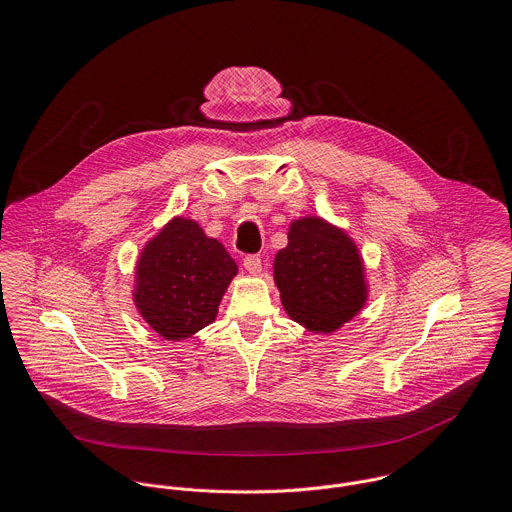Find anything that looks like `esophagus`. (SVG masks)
<instances>
[{
	"mask_svg": "<svg viewBox=\"0 0 512 512\" xmlns=\"http://www.w3.org/2000/svg\"><path fill=\"white\" fill-rule=\"evenodd\" d=\"M244 268H246V272L258 276V274L262 272V260H260V256H256V254L246 256V258H244Z\"/></svg>",
	"mask_w": 512,
	"mask_h": 512,
	"instance_id": "1",
	"label": "esophagus"
}]
</instances>
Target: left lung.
Returning <instances> with one entry per match:
<instances>
[{
  "instance_id": "left-lung-1",
  "label": "left lung",
  "mask_w": 512,
  "mask_h": 512,
  "mask_svg": "<svg viewBox=\"0 0 512 512\" xmlns=\"http://www.w3.org/2000/svg\"><path fill=\"white\" fill-rule=\"evenodd\" d=\"M274 282L293 321L321 335L349 323L368 299L365 262L355 240L321 217L290 224L288 246L274 258Z\"/></svg>"
}]
</instances>
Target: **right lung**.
Instances as JSON below:
<instances>
[{
	"label": "right lung",
	"instance_id": "add662e5",
	"mask_svg": "<svg viewBox=\"0 0 512 512\" xmlns=\"http://www.w3.org/2000/svg\"><path fill=\"white\" fill-rule=\"evenodd\" d=\"M236 274V262L217 238H209L197 220L173 217L140 252L132 295L159 337L181 341L217 319Z\"/></svg>",
	"mask_w": 512,
	"mask_h": 512
}]
</instances>
